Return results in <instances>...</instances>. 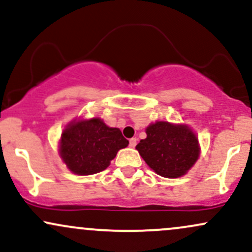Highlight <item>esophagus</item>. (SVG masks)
Segmentation results:
<instances>
[{
	"label": "esophagus",
	"instance_id": "1",
	"mask_svg": "<svg viewBox=\"0 0 252 252\" xmlns=\"http://www.w3.org/2000/svg\"><path fill=\"white\" fill-rule=\"evenodd\" d=\"M135 145H137V139H135V138L129 139V146L135 147Z\"/></svg>",
	"mask_w": 252,
	"mask_h": 252
}]
</instances>
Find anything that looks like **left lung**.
I'll use <instances>...</instances> for the list:
<instances>
[{
	"label": "left lung",
	"instance_id": "8db88e82",
	"mask_svg": "<svg viewBox=\"0 0 252 252\" xmlns=\"http://www.w3.org/2000/svg\"><path fill=\"white\" fill-rule=\"evenodd\" d=\"M146 134V139H141L135 149L159 176H184L199 157L198 138L189 126L157 121L147 127Z\"/></svg>",
	"mask_w": 252,
	"mask_h": 252
}]
</instances>
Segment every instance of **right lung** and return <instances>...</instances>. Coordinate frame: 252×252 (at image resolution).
I'll list each match as a JSON object with an SVG mask.
<instances>
[{"label": "right lung", "mask_w": 252, "mask_h": 252, "mask_svg": "<svg viewBox=\"0 0 252 252\" xmlns=\"http://www.w3.org/2000/svg\"><path fill=\"white\" fill-rule=\"evenodd\" d=\"M127 145L120 129L108 127L100 118L75 119L62 132L60 156L73 173L88 176L106 170Z\"/></svg>", "instance_id": "obj_1"}]
</instances>
